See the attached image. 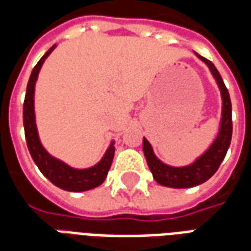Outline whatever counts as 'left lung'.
<instances>
[{"mask_svg":"<svg viewBox=\"0 0 251 251\" xmlns=\"http://www.w3.org/2000/svg\"><path fill=\"white\" fill-rule=\"evenodd\" d=\"M196 55L200 60H203L208 66L211 74L214 75L218 86L221 88L222 100H223L221 130H219V134L216 137L214 144L211 145L210 149L203 156H200L194 164H191L188 167H180V168L169 167L167 164L161 163L154 156L152 147L148 142L147 138L142 140L144 154H145L147 163L149 165L153 177L158 184L169 187V188H189V187H195V185H199L207 181L218 171L219 165L226 156L230 142H231L232 121L230 94L227 91V87L225 86L221 74L216 70V67L212 64V62L207 60L205 57L200 56L199 53H196Z\"/></svg>","mask_w":251,"mask_h":251,"instance_id":"1","label":"left lung"}]
</instances>
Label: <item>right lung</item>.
<instances>
[{
    "mask_svg": "<svg viewBox=\"0 0 251 251\" xmlns=\"http://www.w3.org/2000/svg\"><path fill=\"white\" fill-rule=\"evenodd\" d=\"M55 47L56 46H52L46 52V55L39 60V63L36 64L35 68L32 70V74H30L29 82L26 86V94H25L24 109H23L25 138H26V145H28V149H29L33 161L39 167L41 174L44 175L52 184H55L64 191L82 192V191L95 188L104 181L110 167H111V163H113V157H114V142H111L109 149L104 153L103 158L97 165L87 169H74L68 167L63 161L52 157L51 154H48V152L40 144L37 129H36L35 109H33L35 83L37 80V75H39L43 63L47 59V56L53 51Z\"/></svg>",
    "mask_w": 251,
    "mask_h": 251,
    "instance_id": "right-lung-1",
    "label": "right lung"
}]
</instances>
